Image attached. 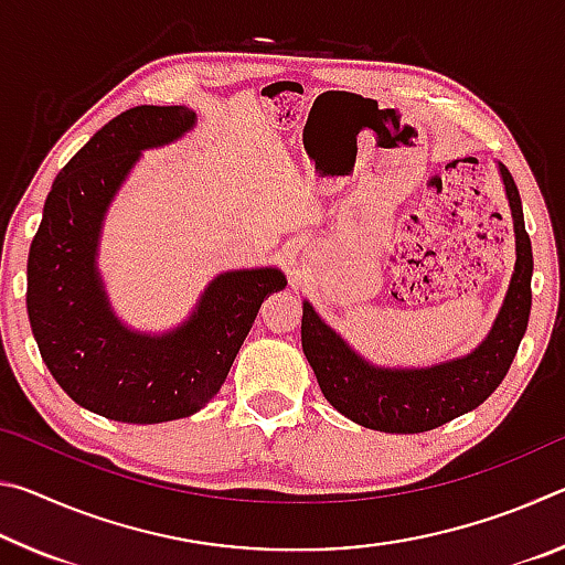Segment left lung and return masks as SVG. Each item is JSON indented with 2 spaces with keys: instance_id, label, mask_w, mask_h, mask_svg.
Wrapping results in <instances>:
<instances>
[{
  "instance_id": "8db88e82",
  "label": "left lung",
  "mask_w": 565,
  "mask_h": 565,
  "mask_svg": "<svg viewBox=\"0 0 565 565\" xmlns=\"http://www.w3.org/2000/svg\"><path fill=\"white\" fill-rule=\"evenodd\" d=\"M515 228V269L493 329L473 353L431 369H376L337 337L303 301L301 347L321 394L356 424L384 434H424L481 406L509 374L529 327L533 252L519 186L501 167Z\"/></svg>"
}]
</instances>
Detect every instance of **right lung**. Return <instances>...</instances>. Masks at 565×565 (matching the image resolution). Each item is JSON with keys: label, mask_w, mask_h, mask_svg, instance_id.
<instances>
[{"label": "right lung", "mask_w": 565, "mask_h": 565, "mask_svg": "<svg viewBox=\"0 0 565 565\" xmlns=\"http://www.w3.org/2000/svg\"><path fill=\"white\" fill-rule=\"evenodd\" d=\"M194 127L184 107H134L94 134L56 174L26 262V311L42 359L72 401L124 424L196 414L228 376L279 269L218 274L186 323L164 337L124 329L94 256L102 218L141 149Z\"/></svg>", "instance_id": "obj_1"}]
</instances>
